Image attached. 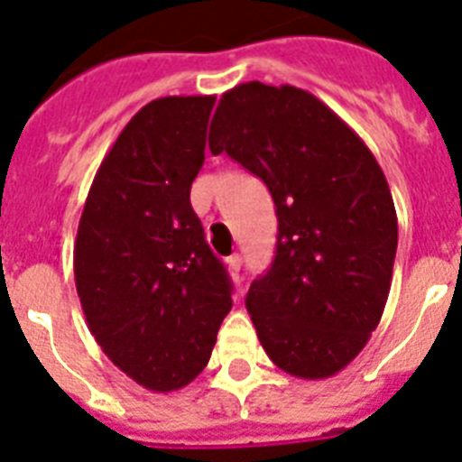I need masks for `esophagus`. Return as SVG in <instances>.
<instances>
[{"instance_id": "obj_1", "label": "esophagus", "mask_w": 462, "mask_h": 462, "mask_svg": "<svg viewBox=\"0 0 462 462\" xmlns=\"http://www.w3.org/2000/svg\"><path fill=\"white\" fill-rule=\"evenodd\" d=\"M239 270H242V255L232 254L230 258H227V273H230L232 277H239Z\"/></svg>"}]
</instances>
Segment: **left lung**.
<instances>
[{
  "instance_id": "left-lung-1",
  "label": "left lung",
  "mask_w": 462,
  "mask_h": 462,
  "mask_svg": "<svg viewBox=\"0 0 462 462\" xmlns=\"http://www.w3.org/2000/svg\"><path fill=\"white\" fill-rule=\"evenodd\" d=\"M267 185L277 207L274 261L246 310L267 356L321 381L369 343L387 303L397 211L364 141L303 88L246 81L223 93L208 134Z\"/></svg>"
}]
</instances>
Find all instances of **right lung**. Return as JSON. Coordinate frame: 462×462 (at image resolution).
I'll use <instances>...</instances> for the list:
<instances>
[{
  "instance_id": "obj_1",
  "label": "right lung",
  "mask_w": 462,
  "mask_h": 462,
  "mask_svg": "<svg viewBox=\"0 0 462 462\" xmlns=\"http://www.w3.org/2000/svg\"><path fill=\"white\" fill-rule=\"evenodd\" d=\"M216 96H166L135 112L100 162L75 239V284L100 350L152 393L208 364L232 284L189 188Z\"/></svg>"
}]
</instances>
